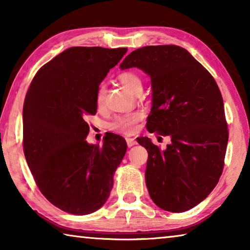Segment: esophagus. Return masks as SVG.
I'll return each mask as SVG.
<instances>
[{
  "mask_svg": "<svg viewBox=\"0 0 250 250\" xmlns=\"http://www.w3.org/2000/svg\"><path fill=\"white\" fill-rule=\"evenodd\" d=\"M125 140H126V145H128L129 147L137 145V141H135V139H133V138H126Z\"/></svg>",
  "mask_w": 250,
  "mask_h": 250,
  "instance_id": "34e87169",
  "label": "esophagus"
}]
</instances>
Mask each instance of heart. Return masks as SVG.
<instances>
[{"label": "heart", "instance_id": "heart-1", "mask_svg": "<svg viewBox=\"0 0 250 250\" xmlns=\"http://www.w3.org/2000/svg\"><path fill=\"white\" fill-rule=\"evenodd\" d=\"M120 83L124 86L126 90L134 94L135 91L139 89H142V80L140 76L138 74L133 73V71H125L119 75ZM104 96H105V89L104 86H99L98 90L96 94V104L97 107L100 108L104 105ZM142 115L141 112L134 111V112H128L125 115L116 117L113 121L110 124L109 128L112 131L120 133H131L133 132L137 128V124L141 120Z\"/></svg>", "mask_w": 250, "mask_h": 250}]
</instances>
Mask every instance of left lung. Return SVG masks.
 I'll list each match as a JSON object with an SVG mask.
<instances>
[{"instance_id":"8db88e82","label":"left lung","mask_w":250,"mask_h":250,"mask_svg":"<svg viewBox=\"0 0 250 250\" xmlns=\"http://www.w3.org/2000/svg\"><path fill=\"white\" fill-rule=\"evenodd\" d=\"M137 67L151 78L149 132L168 135L160 150L138 138L147 151L146 184L156 206L182 213L200 204L218 183L228 130L224 103L213 76L188 50L175 45L133 50L120 68Z\"/></svg>"}]
</instances>
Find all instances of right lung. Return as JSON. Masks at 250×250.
Segmentation results:
<instances>
[{
    "label": "right lung",
    "instance_id": "add662e5",
    "mask_svg": "<svg viewBox=\"0 0 250 250\" xmlns=\"http://www.w3.org/2000/svg\"><path fill=\"white\" fill-rule=\"evenodd\" d=\"M128 48L70 47L37 71L23 107L24 154L42 194L74 215L99 209L126 151L118 134L86 141L100 83Z\"/></svg>",
    "mask_w": 250,
    "mask_h": 250
}]
</instances>
